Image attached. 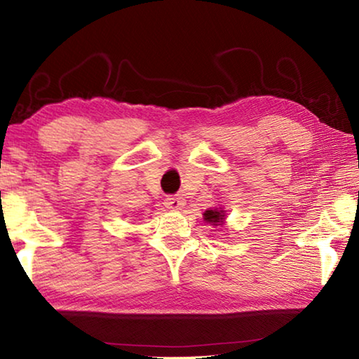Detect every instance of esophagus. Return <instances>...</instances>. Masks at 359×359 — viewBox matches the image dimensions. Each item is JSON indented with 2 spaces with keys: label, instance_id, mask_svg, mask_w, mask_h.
Here are the masks:
<instances>
[{
  "label": "esophagus",
  "instance_id": "1",
  "mask_svg": "<svg viewBox=\"0 0 359 359\" xmlns=\"http://www.w3.org/2000/svg\"><path fill=\"white\" fill-rule=\"evenodd\" d=\"M165 204H166L168 209L180 210V209H184L185 199L182 198V196H169V198H166V203Z\"/></svg>",
  "mask_w": 359,
  "mask_h": 359
}]
</instances>
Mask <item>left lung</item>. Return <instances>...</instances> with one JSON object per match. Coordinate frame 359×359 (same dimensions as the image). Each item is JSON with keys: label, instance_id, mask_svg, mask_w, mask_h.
<instances>
[{"label": "left lung", "instance_id": "obj_1", "mask_svg": "<svg viewBox=\"0 0 359 359\" xmlns=\"http://www.w3.org/2000/svg\"><path fill=\"white\" fill-rule=\"evenodd\" d=\"M223 210H205L204 212V220H208L209 223H214L218 224L220 222H223Z\"/></svg>", "mask_w": 359, "mask_h": 359}]
</instances>
